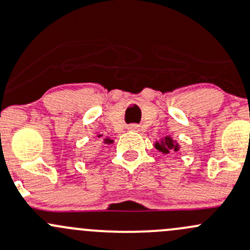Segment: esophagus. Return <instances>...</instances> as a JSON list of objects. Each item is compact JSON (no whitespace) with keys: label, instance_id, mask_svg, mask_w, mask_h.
<instances>
[{"label":"esophagus","instance_id":"esophagus-1","mask_svg":"<svg viewBox=\"0 0 250 250\" xmlns=\"http://www.w3.org/2000/svg\"><path fill=\"white\" fill-rule=\"evenodd\" d=\"M128 129H129V130H134V132H137V130L139 129V128H138L137 125H128Z\"/></svg>","mask_w":250,"mask_h":250}]
</instances>
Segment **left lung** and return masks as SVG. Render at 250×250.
Masks as SVG:
<instances>
[{"instance_id": "obj_1", "label": "left lung", "mask_w": 250, "mask_h": 250, "mask_svg": "<svg viewBox=\"0 0 250 250\" xmlns=\"http://www.w3.org/2000/svg\"><path fill=\"white\" fill-rule=\"evenodd\" d=\"M156 149H159L160 151H162V152H168V150H171V149L177 150V145L173 144V142H172L171 138L167 137V138H165V140L161 143V144L156 143Z\"/></svg>"}]
</instances>
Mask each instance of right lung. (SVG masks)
Returning a JSON list of instances; mask_svg holds the SVG:
<instances>
[{
    "mask_svg": "<svg viewBox=\"0 0 250 250\" xmlns=\"http://www.w3.org/2000/svg\"><path fill=\"white\" fill-rule=\"evenodd\" d=\"M104 143H105V144H111V143H112V140H111V139H105V140H104Z\"/></svg>",
    "mask_w": 250,
    "mask_h": 250,
    "instance_id": "add662e5",
    "label": "right lung"
}]
</instances>
